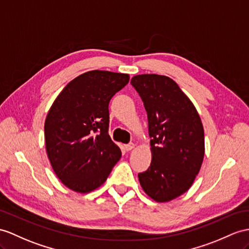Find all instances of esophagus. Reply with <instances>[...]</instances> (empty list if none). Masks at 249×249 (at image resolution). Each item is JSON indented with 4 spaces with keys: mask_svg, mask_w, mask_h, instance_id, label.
Wrapping results in <instances>:
<instances>
[{
    "mask_svg": "<svg viewBox=\"0 0 249 249\" xmlns=\"http://www.w3.org/2000/svg\"><path fill=\"white\" fill-rule=\"evenodd\" d=\"M134 147H135V144L133 142H130V143L124 145V149H125V151H131L132 149H134Z\"/></svg>",
    "mask_w": 249,
    "mask_h": 249,
    "instance_id": "esophagus-1",
    "label": "esophagus"
}]
</instances>
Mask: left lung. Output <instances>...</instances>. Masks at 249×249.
I'll return each mask as SVG.
<instances>
[{
	"label": "left lung",
	"mask_w": 249,
	"mask_h": 249,
	"mask_svg": "<svg viewBox=\"0 0 249 249\" xmlns=\"http://www.w3.org/2000/svg\"><path fill=\"white\" fill-rule=\"evenodd\" d=\"M132 86L148 115L152 160L138 174L145 195L166 203L185 193L201 170L205 154L204 128L195 105L171 78L136 75Z\"/></svg>",
	"instance_id": "left-lung-1"
}]
</instances>
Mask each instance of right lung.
<instances>
[{
  "mask_svg": "<svg viewBox=\"0 0 249 249\" xmlns=\"http://www.w3.org/2000/svg\"><path fill=\"white\" fill-rule=\"evenodd\" d=\"M130 80L128 74L89 71L68 83L44 124L45 148L58 178L89 193L107 180L121 151L108 135V102Z\"/></svg>",
  "mask_w": 249,
  "mask_h": 249,
  "instance_id": "right-lung-1",
  "label": "right lung"
}]
</instances>
